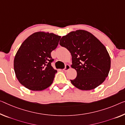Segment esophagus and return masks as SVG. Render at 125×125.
<instances>
[{
  "label": "esophagus",
  "mask_w": 125,
  "mask_h": 125,
  "mask_svg": "<svg viewBox=\"0 0 125 125\" xmlns=\"http://www.w3.org/2000/svg\"><path fill=\"white\" fill-rule=\"evenodd\" d=\"M70 69V65H65V68L63 69V70L64 71V72H67V71H68L69 69Z\"/></svg>",
  "instance_id": "34e87169"
}]
</instances>
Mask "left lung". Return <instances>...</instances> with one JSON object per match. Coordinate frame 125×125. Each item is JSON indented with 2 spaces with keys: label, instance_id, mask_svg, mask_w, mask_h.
<instances>
[{
  "label": "left lung",
  "instance_id": "left-lung-1",
  "mask_svg": "<svg viewBox=\"0 0 125 125\" xmlns=\"http://www.w3.org/2000/svg\"><path fill=\"white\" fill-rule=\"evenodd\" d=\"M61 46L72 56V67L77 72L73 85L83 91L94 89L104 81L111 68V59L106 48L93 34L77 30L63 36Z\"/></svg>",
  "mask_w": 125,
  "mask_h": 125
}]
</instances>
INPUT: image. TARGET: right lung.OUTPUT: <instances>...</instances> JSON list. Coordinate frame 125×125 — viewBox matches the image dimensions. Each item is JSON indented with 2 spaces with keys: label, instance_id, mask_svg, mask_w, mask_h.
<instances>
[{
  "label": "right lung",
  "instance_id": "1",
  "mask_svg": "<svg viewBox=\"0 0 125 125\" xmlns=\"http://www.w3.org/2000/svg\"><path fill=\"white\" fill-rule=\"evenodd\" d=\"M60 38L52 33L38 32L25 40L14 60L15 74L22 85L34 91H42L51 85L57 70L51 66L54 59L51 53Z\"/></svg>",
  "mask_w": 125,
  "mask_h": 125
}]
</instances>
